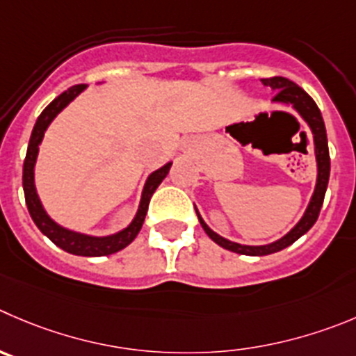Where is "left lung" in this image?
I'll return each instance as SVG.
<instances>
[{
  "label": "left lung",
  "mask_w": 356,
  "mask_h": 356,
  "mask_svg": "<svg viewBox=\"0 0 356 356\" xmlns=\"http://www.w3.org/2000/svg\"><path fill=\"white\" fill-rule=\"evenodd\" d=\"M262 83L266 87H270L273 90H276L273 101L274 103H282L292 106L300 117L304 118L307 125H309L311 133H313L314 140V155H316V185H314V192L311 195V201L307 204L306 211H304L302 218L297 222V225L293 227L292 231L286 232L283 238H280L277 241L269 243V245H260V246H250V245H239V243L229 241V239L222 238V236L216 234L215 231H211L206 222L202 220V216L197 213V218L201 222L202 229H204L206 234L220 245L222 248L231 250V252L239 253V255H250V257H262L269 255V253H276L280 250L286 248L292 243H296L300 236L306 234L311 227L314 225V222L318 220L320 215L321 204H323L325 192H327L328 185V176H330V155H328V143H327V131H325L323 117H321L320 108L316 106V103L313 101V97L306 92L304 89H300L297 83H293L292 80L283 79V76H273V79H262Z\"/></svg>",
  "instance_id": "1"
}]
</instances>
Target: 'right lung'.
<instances>
[{"label": "right lung", "instance_id": "add662e5", "mask_svg": "<svg viewBox=\"0 0 356 356\" xmlns=\"http://www.w3.org/2000/svg\"><path fill=\"white\" fill-rule=\"evenodd\" d=\"M87 89V86H73L67 90H64L60 96H57L45 110L42 111V115L36 120L35 127H33L31 138H29L28 145V154L24 159V168H22V187H24V197H26V204H28L29 215H31L33 222L36 223L40 231L54 243L59 248H63L64 252L73 253V255L80 257H104L111 255V253L120 252L122 248H125L127 245L134 241V238L138 236V232L141 231V225L145 222V216L148 211V202L150 197L154 195V192L157 191L159 185L162 184L165 176H168L169 168H171L172 162H168L165 165L159 168L157 171L152 172L147 178V184H145L143 192H141V201L138 206V211L134 215L133 222L129 225L122 229L120 232L111 236H87L82 232H74L66 229V227L59 225L57 222H54L49 216V213L43 208L42 201L38 197V192L35 187V164L36 157H38L40 143L43 140V134H45L47 127L50 125V122L79 96L80 92Z\"/></svg>", "mask_w": 356, "mask_h": 356}]
</instances>
